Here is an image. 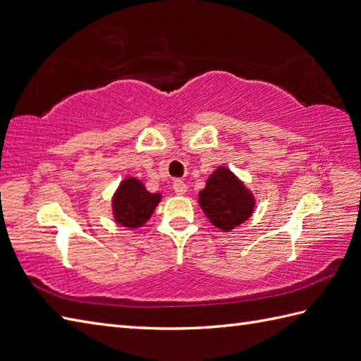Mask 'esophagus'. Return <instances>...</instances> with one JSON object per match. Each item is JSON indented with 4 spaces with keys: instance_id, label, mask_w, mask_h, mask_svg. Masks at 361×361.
Returning <instances> with one entry per match:
<instances>
[{
    "instance_id": "34e87169",
    "label": "esophagus",
    "mask_w": 361,
    "mask_h": 361,
    "mask_svg": "<svg viewBox=\"0 0 361 361\" xmlns=\"http://www.w3.org/2000/svg\"><path fill=\"white\" fill-rule=\"evenodd\" d=\"M173 190H175V194H177V195H184L188 192L186 183L181 181V180H175L173 181Z\"/></svg>"
}]
</instances>
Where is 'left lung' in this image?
Here are the masks:
<instances>
[{
  "label": "left lung",
  "instance_id": "8db88e82",
  "mask_svg": "<svg viewBox=\"0 0 361 361\" xmlns=\"http://www.w3.org/2000/svg\"><path fill=\"white\" fill-rule=\"evenodd\" d=\"M207 220L223 232H232L255 211V197L229 167L219 166L198 194Z\"/></svg>",
  "mask_w": 361,
  "mask_h": 361
}]
</instances>
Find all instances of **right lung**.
I'll return each instance as SVG.
<instances>
[{"mask_svg":"<svg viewBox=\"0 0 361 361\" xmlns=\"http://www.w3.org/2000/svg\"><path fill=\"white\" fill-rule=\"evenodd\" d=\"M161 201V194H152L135 177L124 178L112 197V215L116 224L126 229H137L152 216Z\"/></svg>","mask_w":361,"mask_h":361,"instance_id":"right-lung-1","label":"right lung"}]
</instances>
